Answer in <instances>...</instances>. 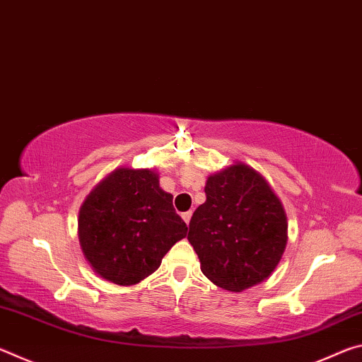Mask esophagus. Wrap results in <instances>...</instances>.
<instances>
[{
    "instance_id": "obj_1",
    "label": "esophagus",
    "mask_w": 362,
    "mask_h": 362,
    "mask_svg": "<svg viewBox=\"0 0 362 362\" xmlns=\"http://www.w3.org/2000/svg\"><path fill=\"white\" fill-rule=\"evenodd\" d=\"M192 216H193L192 211H188V212H183V214H182V218L185 220V223H187V225L189 223V218H192Z\"/></svg>"
}]
</instances>
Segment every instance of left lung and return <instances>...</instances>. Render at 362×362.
I'll list each match as a JSON object with an SVG mask.
<instances>
[{
	"mask_svg": "<svg viewBox=\"0 0 362 362\" xmlns=\"http://www.w3.org/2000/svg\"><path fill=\"white\" fill-rule=\"evenodd\" d=\"M204 193L206 203L193 212L188 231L201 272L231 292L262 283L276 268L287 241L278 196L241 163L211 175Z\"/></svg>",
	"mask_w": 362,
	"mask_h": 362,
	"instance_id": "left-lung-1",
	"label": "left lung"
}]
</instances>
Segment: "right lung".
I'll return each instance as SVG.
<instances>
[{
	"mask_svg": "<svg viewBox=\"0 0 362 362\" xmlns=\"http://www.w3.org/2000/svg\"><path fill=\"white\" fill-rule=\"evenodd\" d=\"M79 243L103 279L132 286L155 273L163 257L187 236L173 194L148 169L121 168L103 179L79 211Z\"/></svg>",
	"mask_w": 362,
	"mask_h": 362,
	"instance_id": "1",
	"label": "right lung"
}]
</instances>
